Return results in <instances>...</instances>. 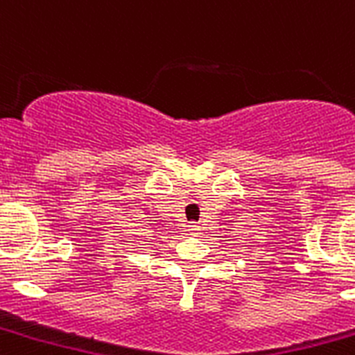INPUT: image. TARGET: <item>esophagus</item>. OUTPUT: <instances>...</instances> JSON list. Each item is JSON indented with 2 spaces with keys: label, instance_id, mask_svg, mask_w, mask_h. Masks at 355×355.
Wrapping results in <instances>:
<instances>
[{
  "label": "esophagus",
  "instance_id": "34e87169",
  "mask_svg": "<svg viewBox=\"0 0 355 355\" xmlns=\"http://www.w3.org/2000/svg\"><path fill=\"white\" fill-rule=\"evenodd\" d=\"M197 231H199V227H196V225H188V233L192 234V236L199 234V233H197Z\"/></svg>",
  "mask_w": 355,
  "mask_h": 355
}]
</instances>
